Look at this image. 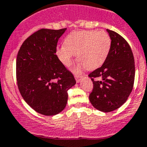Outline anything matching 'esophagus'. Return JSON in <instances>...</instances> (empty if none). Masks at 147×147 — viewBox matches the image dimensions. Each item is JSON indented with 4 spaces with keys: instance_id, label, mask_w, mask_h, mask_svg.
<instances>
[{
    "instance_id": "esophagus-1",
    "label": "esophagus",
    "mask_w": 147,
    "mask_h": 147,
    "mask_svg": "<svg viewBox=\"0 0 147 147\" xmlns=\"http://www.w3.org/2000/svg\"><path fill=\"white\" fill-rule=\"evenodd\" d=\"M81 76L79 75H75V78H76V81L77 83L80 82V80H81Z\"/></svg>"
}]
</instances>
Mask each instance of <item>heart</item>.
Here are the masks:
<instances>
[{
  "label": "heart",
  "mask_w": 147,
  "mask_h": 147,
  "mask_svg": "<svg viewBox=\"0 0 147 147\" xmlns=\"http://www.w3.org/2000/svg\"><path fill=\"white\" fill-rule=\"evenodd\" d=\"M111 40L104 30H80L69 33L64 40V46L56 49L61 63L70 66L77 55L79 61L73 68L74 73H80L84 68L88 70L98 69L106 61L110 53Z\"/></svg>",
  "instance_id": "b5f03b06"
}]
</instances>
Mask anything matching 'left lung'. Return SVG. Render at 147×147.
Returning a JSON list of instances; mask_svg holds the SVG:
<instances>
[{
    "label": "left lung",
    "mask_w": 147,
    "mask_h": 147,
    "mask_svg": "<svg viewBox=\"0 0 147 147\" xmlns=\"http://www.w3.org/2000/svg\"><path fill=\"white\" fill-rule=\"evenodd\" d=\"M111 40L110 53L102 66L88 75L94 88L89 95L93 107L103 112L119 108L127 100L134 82V59L126 40L107 29ZM94 78H100L95 81Z\"/></svg>",
    "instance_id": "left-lung-1"
}]
</instances>
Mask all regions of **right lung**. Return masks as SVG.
I'll return each instance as SVG.
<instances>
[{"mask_svg": "<svg viewBox=\"0 0 147 147\" xmlns=\"http://www.w3.org/2000/svg\"><path fill=\"white\" fill-rule=\"evenodd\" d=\"M66 30H38L25 40L17 55L20 93L33 110L43 115L61 112L67 104V91L76 84L73 74L56 55L58 40Z\"/></svg>", "mask_w": 147, "mask_h": 147, "instance_id": "1", "label": "right lung"}]
</instances>
